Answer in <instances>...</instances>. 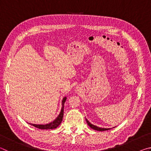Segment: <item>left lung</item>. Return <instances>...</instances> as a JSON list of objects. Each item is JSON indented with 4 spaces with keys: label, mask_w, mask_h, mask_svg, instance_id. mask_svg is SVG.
I'll return each mask as SVG.
<instances>
[{
    "label": "left lung",
    "mask_w": 151,
    "mask_h": 151,
    "mask_svg": "<svg viewBox=\"0 0 151 151\" xmlns=\"http://www.w3.org/2000/svg\"><path fill=\"white\" fill-rule=\"evenodd\" d=\"M86 122H87V124L88 126H90V127L91 129H93L94 130H95V131H108V130L111 129H106V128H101V127H96L95 125H94L93 124H91L90 122H89L87 119H86Z\"/></svg>",
    "instance_id": "left-lung-1"
}]
</instances>
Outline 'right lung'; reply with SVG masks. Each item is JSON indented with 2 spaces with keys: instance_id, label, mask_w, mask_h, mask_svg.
Masks as SVG:
<instances>
[{
  "instance_id": "1",
  "label": "right lung",
  "mask_w": 151,
  "mask_h": 151,
  "mask_svg": "<svg viewBox=\"0 0 151 151\" xmlns=\"http://www.w3.org/2000/svg\"><path fill=\"white\" fill-rule=\"evenodd\" d=\"M66 100V97H64L62 101V109H61L60 112V114H58L57 118L56 119L55 121H53L52 122H50V123L46 124H32V123H29V124L40 129L48 130V129H56L57 127L59 126V124L61 123V122L63 121V114H64V104H65Z\"/></svg>"
}]
</instances>
